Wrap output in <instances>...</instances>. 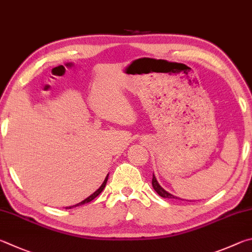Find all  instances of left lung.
Segmentation results:
<instances>
[{
    "mask_svg": "<svg viewBox=\"0 0 252 252\" xmlns=\"http://www.w3.org/2000/svg\"><path fill=\"white\" fill-rule=\"evenodd\" d=\"M152 184H153L154 189H155V191H156L160 197H162V198H171V199H177V197L173 196V195H171V193H169V192H167V191L165 190V189L162 188L159 184H158L157 179H156V177H155V175H154V174H153Z\"/></svg>",
    "mask_w": 252,
    "mask_h": 252,
    "instance_id": "obj_1",
    "label": "left lung"
}]
</instances>
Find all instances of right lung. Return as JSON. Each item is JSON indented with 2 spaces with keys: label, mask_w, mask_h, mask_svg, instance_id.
Returning <instances> with one entry per match:
<instances>
[{
  "label": "right lung",
  "mask_w": 252,
  "mask_h": 252,
  "mask_svg": "<svg viewBox=\"0 0 252 252\" xmlns=\"http://www.w3.org/2000/svg\"><path fill=\"white\" fill-rule=\"evenodd\" d=\"M107 179H108V176H107V177H106V179L104 180L103 185H101V186H100L98 189H97V190H96L94 193H93V195H91L90 197L86 198V199L83 200L82 202H79V204L75 205V206H72V207H77V206H81V205H84V204H87V202H90V201H92L93 199H95V198H96L97 196H98L101 191H103V189H104L105 186H106V183H107ZM72 207H67V209H70V208H72Z\"/></svg>",
  "instance_id": "right-lung-1"
}]
</instances>
